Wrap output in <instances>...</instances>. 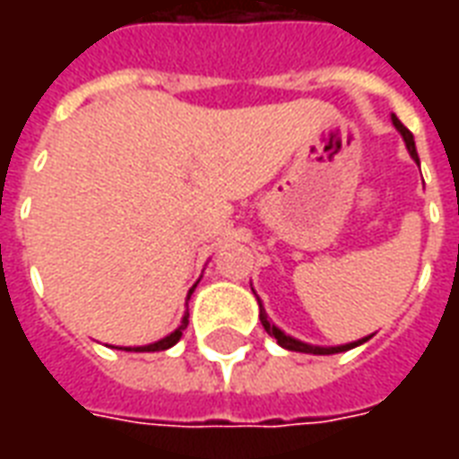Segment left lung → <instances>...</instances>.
<instances>
[{"instance_id":"left-lung-1","label":"left lung","mask_w":459,"mask_h":459,"mask_svg":"<svg viewBox=\"0 0 459 459\" xmlns=\"http://www.w3.org/2000/svg\"><path fill=\"white\" fill-rule=\"evenodd\" d=\"M394 125H395V130L403 134L405 147H408V152H411V157H413V160L418 161V152H415V140H413V134H411V130H408V127H405L403 122L398 120L395 115H394ZM260 322H263V327H265V332H268L270 337L278 339L280 346H285V349H290V351H302V354H339V351H346V349H354V346L364 344V342H366V339H361V342H354V344L329 346V349H327V346L305 344V342H298V339L288 337V334H285V332H280V329L275 327V325H270L268 315L263 312V305H260Z\"/></svg>"}]
</instances>
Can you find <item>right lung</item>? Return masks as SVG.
<instances>
[{"label": "right lung", "instance_id": "right-lung-1", "mask_svg": "<svg viewBox=\"0 0 459 459\" xmlns=\"http://www.w3.org/2000/svg\"><path fill=\"white\" fill-rule=\"evenodd\" d=\"M186 325H189V315H184V322L179 325V329H174L169 337H164L160 339V342H154V344H147V346H132V349H127V351H164V349H169V346H174L177 342H179L181 332L186 329Z\"/></svg>", "mask_w": 459, "mask_h": 459}]
</instances>
